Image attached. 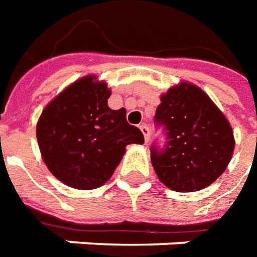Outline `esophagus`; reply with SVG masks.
I'll return each mask as SVG.
<instances>
[{
  "instance_id": "34e87169",
  "label": "esophagus",
  "mask_w": 257,
  "mask_h": 257,
  "mask_svg": "<svg viewBox=\"0 0 257 257\" xmlns=\"http://www.w3.org/2000/svg\"><path fill=\"white\" fill-rule=\"evenodd\" d=\"M140 128H141V132H143L145 141L148 143V141H149V133H151V132H149V127L147 124H141V125H140Z\"/></svg>"
}]
</instances>
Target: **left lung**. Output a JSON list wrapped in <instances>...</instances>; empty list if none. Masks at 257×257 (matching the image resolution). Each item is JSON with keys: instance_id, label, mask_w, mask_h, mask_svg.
I'll return each instance as SVG.
<instances>
[{"instance_id": "obj_1", "label": "left lung", "mask_w": 257, "mask_h": 257, "mask_svg": "<svg viewBox=\"0 0 257 257\" xmlns=\"http://www.w3.org/2000/svg\"><path fill=\"white\" fill-rule=\"evenodd\" d=\"M155 124L166 143L151 147V161L162 183L177 192H194L214 183L228 166L234 133L228 120L196 85L181 83L161 96Z\"/></svg>"}]
</instances>
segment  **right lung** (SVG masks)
Returning a JSON list of instances; mask_svg holds the SVG:
<instances>
[{
    "mask_svg": "<svg viewBox=\"0 0 257 257\" xmlns=\"http://www.w3.org/2000/svg\"><path fill=\"white\" fill-rule=\"evenodd\" d=\"M87 76L69 85L43 110L37 141L43 159L59 181L77 190L106 183L128 144H144L141 130L127 123L125 109L108 106L105 83Z\"/></svg>",
    "mask_w": 257,
    "mask_h": 257,
    "instance_id": "add662e5",
    "label": "right lung"
}]
</instances>
